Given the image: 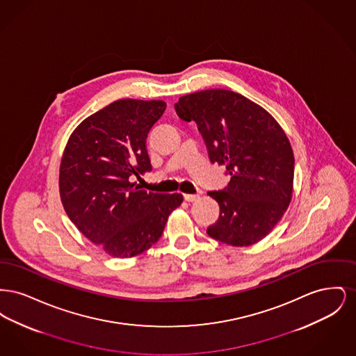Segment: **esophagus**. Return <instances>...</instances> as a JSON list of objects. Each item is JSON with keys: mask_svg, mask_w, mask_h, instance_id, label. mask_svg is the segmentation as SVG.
Returning a JSON list of instances; mask_svg holds the SVG:
<instances>
[{"mask_svg": "<svg viewBox=\"0 0 356 356\" xmlns=\"http://www.w3.org/2000/svg\"><path fill=\"white\" fill-rule=\"evenodd\" d=\"M200 199L199 195H184V200L188 203H193V202H197Z\"/></svg>", "mask_w": 356, "mask_h": 356, "instance_id": "34e87169", "label": "esophagus"}]
</instances>
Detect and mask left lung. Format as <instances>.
Listing matches in <instances>:
<instances>
[{
	"mask_svg": "<svg viewBox=\"0 0 356 356\" xmlns=\"http://www.w3.org/2000/svg\"><path fill=\"white\" fill-rule=\"evenodd\" d=\"M175 109L180 119L196 122L211 163L225 165L231 176L222 191L208 192L220 215L207 234L235 247L260 241L292 196L295 159L284 131L260 105L225 89L186 95Z\"/></svg>",
	"mask_w": 356,
	"mask_h": 356,
	"instance_id": "8db88e82",
	"label": "left lung"
}]
</instances>
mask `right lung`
Listing matches in <instances>:
<instances>
[{"label": "right lung", "instance_id": "add662e5", "mask_svg": "<svg viewBox=\"0 0 356 356\" xmlns=\"http://www.w3.org/2000/svg\"><path fill=\"white\" fill-rule=\"evenodd\" d=\"M167 104L125 99L73 131L60 165V196L69 219L113 257H132L161 237L179 193H152L131 177L152 170L147 137Z\"/></svg>", "mask_w": 356, "mask_h": 356}]
</instances>
